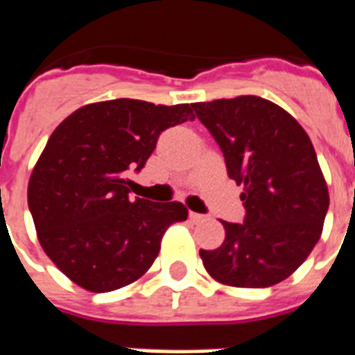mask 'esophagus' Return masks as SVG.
<instances>
[{
  "mask_svg": "<svg viewBox=\"0 0 355 355\" xmlns=\"http://www.w3.org/2000/svg\"><path fill=\"white\" fill-rule=\"evenodd\" d=\"M207 216L205 215H200V213H190V220L192 223H201V220H205Z\"/></svg>",
  "mask_w": 355,
  "mask_h": 355,
  "instance_id": "obj_1",
  "label": "esophagus"
}]
</instances>
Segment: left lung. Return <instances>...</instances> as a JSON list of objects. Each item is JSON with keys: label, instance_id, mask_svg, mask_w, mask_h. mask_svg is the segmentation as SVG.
I'll list each match as a JSON object with an SVG mask.
<instances>
[{"label": "left lung", "instance_id": "left-lung-1", "mask_svg": "<svg viewBox=\"0 0 355 355\" xmlns=\"http://www.w3.org/2000/svg\"><path fill=\"white\" fill-rule=\"evenodd\" d=\"M220 146L228 177L243 186V224L223 223L226 239L200 251L216 282L261 289L289 277L323 230L329 192L312 140L295 117L261 96L192 104Z\"/></svg>", "mask_w": 355, "mask_h": 355}]
</instances>
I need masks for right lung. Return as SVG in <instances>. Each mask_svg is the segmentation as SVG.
Returning a JSON list of instances; mask_svg holds the SVG:
<instances>
[{"mask_svg":"<svg viewBox=\"0 0 355 355\" xmlns=\"http://www.w3.org/2000/svg\"><path fill=\"white\" fill-rule=\"evenodd\" d=\"M192 121L190 104L132 98L81 106L53 131L28 184L37 239L76 285L108 293L137 282L159 253L178 203L132 200L127 178L139 173L165 129Z\"/></svg>","mask_w":355,"mask_h":355,"instance_id":"add662e5","label":"right lung"}]
</instances>
